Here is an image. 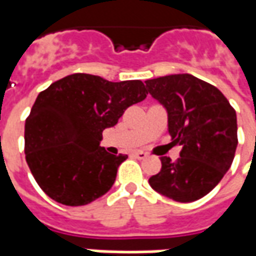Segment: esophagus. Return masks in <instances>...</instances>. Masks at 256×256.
<instances>
[{
    "label": "esophagus",
    "mask_w": 256,
    "mask_h": 256,
    "mask_svg": "<svg viewBox=\"0 0 256 256\" xmlns=\"http://www.w3.org/2000/svg\"><path fill=\"white\" fill-rule=\"evenodd\" d=\"M134 156H136L137 159H146V158H148V154L144 152V150H137V152H134Z\"/></svg>",
    "instance_id": "1"
}]
</instances>
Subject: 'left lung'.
<instances>
[{
  "instance_id": "obj_1",
  "label": "left lung",
  "mask_w": 256,
  "mask_h": 256,
  "mask_svg": "<svg viewBox=\"0 0 256 256\" xmlns=\"http://www.w3.org/2000/svg\"><path fill=\"white\" fill-rule=\"evenodd\" d=\"M145 84L166 106L172 144L181 145L176 162L162 156L160 172L150 178V185L176 202L198 200L230 168L238 142L236 111L214 84L189 74Z\"/></svg>"
}]
</instances>
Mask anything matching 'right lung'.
<instances>
[{
    "label": "right lung",
    "instance_id": "add662e5",
    "mask_svg": "<svg viewBox=\"0 0 256 256\" xmlns=\"http://www.w3.org/2000/svg\"><path fill=\"white\" fill-rule=\"evenodd\" d=\"M146 94L138 79L110 82L82 72L42 90L24 126L26 162L40 188L66 206H84L106 194L128 155L100 146L102 132Z\"/></svg>",
    "mask_w": 256,
    "mask_h": 256
}]
</instances>
